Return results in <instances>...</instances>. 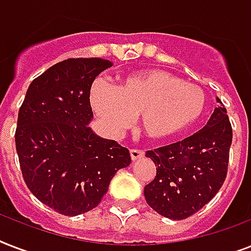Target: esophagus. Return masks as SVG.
Returning a JSON list of instances; mask_svg holds the SVG:
<instances>
[{
    "instance_id": "1",
    "label": "esophagus",
    "mask_w": 251,
    "mask_h": 251,
    "mask_svg": "<svg viewBox=\"0 0 251 251\" xmlns=\"http://www.w3.org/2000/svg\"><path fill=\"white\" fill-rule=\"evenodd\" d=\"M130 156H131V160H139L142 157L145 156V151L143 150H130Z\"/></svg>"
}]
</instances>
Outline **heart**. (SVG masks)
I'll use <instances>...</instances> for the list:
<instances>
[{
  "mask_svg": "<svg viewBox=\"0 0 251 251\" xmlns=\"http://www.w3.org/2000/svg\"><path fill=\"white\" fill-rule=\"evenodd\" d=\"M90 101L109 134L124 133L139 114L141 129L152 141L178 135L206 109L202 88L156 69L125 76L116 88L99 80L91 87Z\"/></svg>",
  "mask_w": 251,
  "mask_h": 251,
  "instance_id": "b5f03b06",
  "label": "heart"
}]
</instances>
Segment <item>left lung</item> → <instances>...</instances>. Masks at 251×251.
I'll return each mask as SVG.
<instances>
[{"mask_svg": "<svg viewBox=\"0 0 251 251\" xmlns=\"http://www.w3.org/2000/svg\"><path fill=\"white\" fill-rule=\"evenodd\" d=\"M216 100L220 105L198 133L146 152L156 165L155 178L145 186L146 202L165 218L191 216L226 181L233 134L226 106Z\"/></svg>", "mask_w": 251, "mask_h": 251, "instance_id": "obj_1", "label": "left lung"}]
</instances>
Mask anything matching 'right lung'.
Returning a JSON list of instances; mask_svg holds the SVG:
<instances>
[{
  "mask_svg": "<svg viewBox=\"0 0 251 251\" xmlns=\"http://www.w3.org/2000/svg\"><path fill=\"white\" fill-rule=\"evenodd\" d=\"M112 65L102 58L61 61L31 82L19 108L15 146L23 179L58 214L95 208L116 172L131 161L129 150L88 126L91 86Z\"/></svg>",
  "mask_w": 251,
  "mask_h": 251,
  "instance_id": "1",
  "label": "right lung"
}]
</instances>
